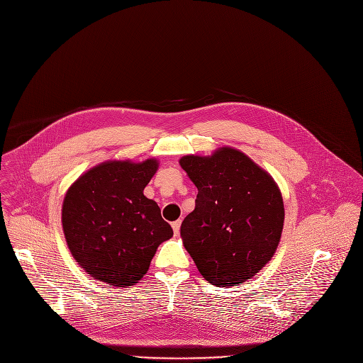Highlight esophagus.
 I'll return each mask as SVG.
<instances>
[{
	"mask_svg": "<svg viewBox=\"0 0 363 363\" xmlns=\"http://www.w3.org/2000/svg\"><path fill=\"white\" fill-rule=\"evenodd\" d=\"M180 225H182V220H177V222H173V223H172V228H173V232H174L176 236H177L179 232H180Z\"/></svg>",
	"mask_w": 363,
	"mask_h": 363,
	"instance_id": "esophagus-1",
	"label": "esophagus"
}]
</instances>
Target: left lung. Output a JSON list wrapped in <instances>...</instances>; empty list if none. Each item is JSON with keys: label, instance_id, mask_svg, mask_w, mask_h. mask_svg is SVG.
Returning a JSON list of instances; mask_svg holds the SVG:
<instances>
[{"label": "left lung", "instance_id": "left-lung-1", "mask_svg": "<svg viewBox=\"0 0 363 363\" xmlns=\"http://www.w3.org/2000/svg\"><path fill=\"white\" fill-rule=\"evenodd\" d=\"M197 187L180 236L201 276L238 286L259 273L279 246L284 206L277 183L243 152L223 146L179 160Z\"/></svg>", "mask_w": 363, "mask_h": 363}]
</instances>
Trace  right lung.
<instances>
[{"label":"right lung","mask_w":363,"mask_h":363,"mask_svg":"<svg viewBox=\"0 0 363 363\" xmlns=\"http://www.w3.org/2000/svg\"><path fill=\"white\" fill-rule=\"evenodd\" d=\"M157 169L155 157L107 160L68 187L61 207L64 238L93 279L116 287L135 284L157 247L173 236L157 203L143 193Z\"/></svg>","instance_id":"add662e5"}]
</instances>
